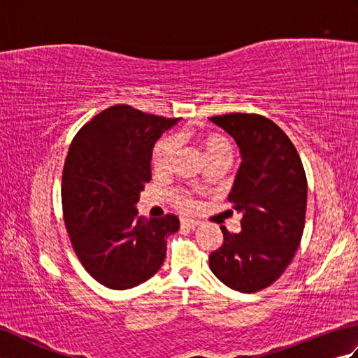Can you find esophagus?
Segmentation results:
<instances>
[{
    "instance_id": "obj_1",
    "label": "esophagus",
    "mask_w": 358,
    "mask_h": 358,
    "mask_svg": "<svg viewBox=\"0 0 358 358\" xmlns=\"http://www.w3.org/2000/svg\"><path fill=\"white\" fill-rule=\"evenodd\" d=\"M181 226L189 227V229H195L196 226H200V222H196V220H181Z\"/></svg>"
}]
</instances>
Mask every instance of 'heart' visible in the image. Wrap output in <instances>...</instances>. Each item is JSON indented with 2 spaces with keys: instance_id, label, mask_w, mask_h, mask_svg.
I'll return each mask as SVG.
<instances>
[{
  "instance_id": "obj_1",
  "label": "heart",
  "mask_w": 358,
  "mask_h": 358,
  "mask_svg": "<svg viewBox=\"0 0 358 358\" xmlns=\"http://www.w3.org/2000/svg\"><path fill=\"white\" fill-rule=\"evenodd\" d=\"M183 138V135H164L159 138L154 149H152V166L157 172H166L169 171L173 162L175 157L178 154L180 149V141ZM196 140L201 144V148L206 154L208 159L212 158H232V143L231 140L227 138L226 135L220 134V132H200L196 135ZM172 199L175 206H178L180 209L183 210H191L194 208V196H192V191L189 189H178L172 194Z\"/></svg>"
}]
</instances>
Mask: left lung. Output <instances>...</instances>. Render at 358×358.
Instances as JSON below:
<instances>
[{
  "mask_svg": "<svg viewBox=\"0 0 358 358\" xmlns=\"http://www.w3.org/2000/svg\"><path fill=\"white\" fill-rule=\"evenodd\" d=\"M210 121L240 148L241 164L227 200L243 217L238 234L222 226L224 241L209 255V266L231 289L257 292L285 272L300 246L306 173L292 141L269 118L226 113Z\"/></svg>",
  "mask_w": 358,
  "mask_h": 358,
  "instance_id": "1",
  "label": "left lung"
}]
</instances>
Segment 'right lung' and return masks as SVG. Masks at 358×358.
<instances>
[{"label":"right lung","mask_w":358,"mask_h":358,"mask_svg":"<svg viewBox=\"0 0 358 358\" xmlns=\"http://www.w3.org/2000/svg\"><path fill=\"white\" fill-rule=\"evenodd\" d=\"M180 118L117 104L75 135L67 152L62 203L72 248L85 269L110 289H131L162 268L166 240L180 220L140 217L135 204L150 181L155 141Z\"/></svg>","instance_id":"add662e5"}]
</instances>
